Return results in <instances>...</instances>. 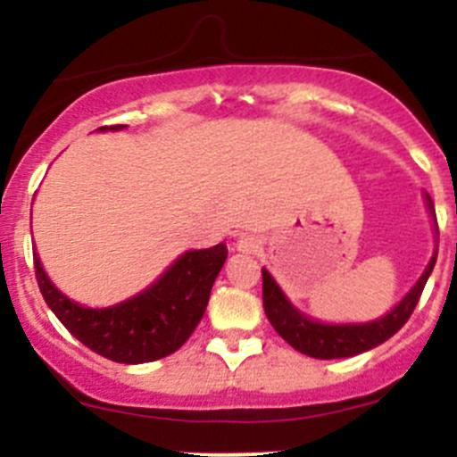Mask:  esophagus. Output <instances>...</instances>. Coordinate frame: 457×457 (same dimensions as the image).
<instances>
[{
    "label": "esophagus",
    "mask_w": 457,
    "mask_h": 457,
    "mask_svg": "<svg viewBox=\"0 0 457 457\" xmlns=\"http://www.w3.org/2000/svg\"><path fill=\"white\" fill-rule=\"evenodd\" d=\"M237 250L245 252V254H252V252L258 250V241L254 237H241L237 241Z\"/></svg>",
    "instance_id": "esophagus-1"
}]
</instances>
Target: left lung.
Instances as JSON below:
<instances>
[{"label":"left lung","mask_w":457,"mask_h":457,"mask_svg":"<svg viewBox=\"0 0 457 457\" xmlns=\"http://www.w3.org/2000/svg\"><path fill=\"white\" fill-rule=\"evenodd\" d=\"M427 203L428 210H431V216H436L433 203L428 196ZM436 256L437 252L433 254L431 261H428L425 274H422L420 280L413 285L411 292H409L389 314L378 318V320L373 322H362V325H322V322L312 320V318L303 316L301 312L285 298L283 289L276 285V280L271 278L267 270H262V307H265V314L270 318L271 327L278 331L280 338L287 340L294 349H298V352L305 353V356L320 358V361L358 356V353L370 352V349L378 347V345H382L385 340H389L391 336L409 320V316L416 310L418 301H420L428 274H431L433 265H436Z\"/></svg>","instance_id":"left-lung-1"}]
</instances>
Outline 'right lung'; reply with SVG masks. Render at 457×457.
<instances>
[{"mask_svg": "<svg viewBox=\"0 0 457 457\" xmlns=\"http://www.w3.org/2000/svg\"><path fill=\"white\" fill-rule=\"evenodd\" d=\"M121 128L104 126L99 130ZM32 258L46 305L79 343L108 361L141 365L170 356L190 338L205 314L228 247L219 243L210 250L186 252L145 292L105 310H90L63 296L46 276L37 252Z\"/></svg>", "mask_w": 457, "mask_h": 457, "instance_id": "obj_1", "label": "right lung"}]
</instances>
